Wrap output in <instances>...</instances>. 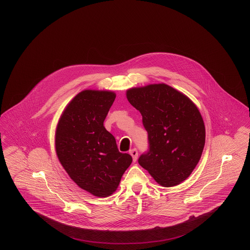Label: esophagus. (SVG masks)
<instances>
[{
  "label": "esophagus",
  "mask_w": 250,
  "mask_h": 250,
  "mask_svg": "<svg viewBox=\"0 0 250 250\" xmlns=\"http://www.w3.org/2000/svg\"><path fill=\"white\" fill-rule=\"evenodd\" d=\"M130 154L133 157V161L136 162L138 160V150L136 148H134V149L130 150Z\"/></svg>",
  "instance_id": "1"
}]
</instances>
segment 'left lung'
<instances>
[{
  "instance_id": "obj_1",
  "label": "left lung",
  "mask_w": 250,
  "mask_h": 250,
  "mask_svg": "<svg viewBox=\"0 0 250 250\" xmlns=\"http://www.w3.org/2000/svg\"><path fill=\"white\" fill-rule=\"evenodd\" d=\"M127 99L143 115L149 150L139 164L163 187L188 178L205 145V125L193 102L166 83L127 90Z\"/></svg>"
}]
</instances>
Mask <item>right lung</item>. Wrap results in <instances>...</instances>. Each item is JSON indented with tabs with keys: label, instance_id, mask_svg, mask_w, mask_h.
Masks as SVG:
<instances>
[{
	"label": "right lung",
	"instance_id": "right-lung-1",
	"mask_svg": "<svg viewBox=\"0 0 250 250\" xmlns=\"http://www.w3.org/2000/svg\"><path fill=\"white\" fill-rule=\"evenodd\" d=\"M115 93L86 89L63 110L56 130V152L70 178L98 197L112 194L132 157L118 151L114 137L104 127Z\"/></svg>",
	"mask_w": 250,
	"mask_h": 250
}]
</instances>
